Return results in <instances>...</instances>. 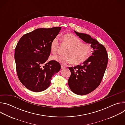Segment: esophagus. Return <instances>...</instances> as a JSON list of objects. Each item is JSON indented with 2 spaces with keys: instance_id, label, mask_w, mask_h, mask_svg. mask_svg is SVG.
<instances>
[{
  "instance_id": "obj_1",
  "label": "esophagus",
  "mask_w": 125,
  "mask_h": 125,
  "mask_svg": "<svg viewBox=\"0 0 125 125\" xmlns=\"http://www.w3.org/2000/svg\"><path fill=\"white\" fill-rule=\"evenodd\" d=\"M61 69H63L65 68V66H64L63 65H61Z\"/></svg>"
}]
</instances>
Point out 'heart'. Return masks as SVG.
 Wrapping results in <instances>:
<instances>
[{"mask_svg":"<svg viewBox=\"0 0 125 125\" xmlns=\"http://www.w3.org/2000/svg\"><path fill=\"white\" fill-rule=\"evenodd\" d=\"M63 43L69 46L66 52V56L56 55L51 57V59L65 65L72 64H79L83 62L87 58L90 46L84 42H81L80 40L71 33L64 34L61 39ZM60 43L59 35L54 38L50 43V49L53 54L58 52Z\"/></svg>","mask_w":125,"mask_h":125,"instance_id":"obj_1","label":"heart"}]
</instances>
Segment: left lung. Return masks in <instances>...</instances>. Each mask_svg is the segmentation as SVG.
Instances as JSON below:
<instances>
[{
    "label": "left lung",
    "instance_id": "obj_1",
    "mask_svg": "<svg viewBox=\"0 0 125 125\" xmlns=\"http://www.w3.org/2000/svg\"><path fill=\"white\" fill-rule=\"evenodd\" d=\"M74 32L92 48V55L82 64L69 68L71 73L68 80L70 90L76 94L83 95L92 92L99 85L108 58L106 48L96 39L86 33Z\"/></svg>",
    "mask_w": 125,
    "mask_h": 125
}]
</instances>
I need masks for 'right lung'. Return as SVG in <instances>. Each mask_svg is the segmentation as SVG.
<instances>
[{
    "label": "right lung",
    "mask_w": 125,
    "mask_h": 125,
    "mask_svg": "<svg viewBox=\"0 0 125 125\" xmlns=\"http://www.w3.org/2000/svg\"><path fill=\"white\" fill-rule=\"evenodd\" d=\"M61 30L59 27L37 29L23 35L17 43L14 55L17 73L28 90H45L52 77L60 71V64L54 60L43 65L50 54L51 42Z\"/></svg>",
    "instance_id": "add662e5"
}]
</instances>
